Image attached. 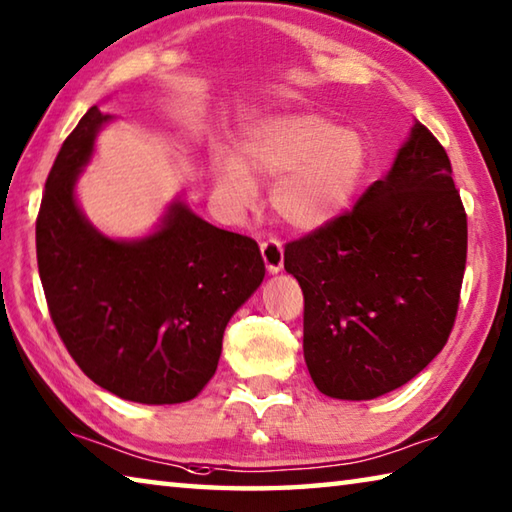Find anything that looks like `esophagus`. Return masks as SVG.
Returning <instances> with one entry per match:
<instances>
[{"label":"esophagus","instance_id":"1","mask_svg":"<svg viewBox=\"0 0 512 512\" xmlns=\"http://www.w3.org/2000/svg\"><path fill=\"white\" fill-rule=\"evenodd\" d=\"M259 250H262V257H264V264L268 268V273H280L284 268V246H282V241L271 237V239L262 241Z\"/></svg>","mask_w":512,"mask_h":512}]
</instances>
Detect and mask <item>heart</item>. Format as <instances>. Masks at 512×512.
I'll list each match as a JSON object with an SVG mask.
<instances>
[{"instance_id":"heart-1","label":"heart","mask_w":512,"mask_h":512,"mask_svg":"<svg viewBox=\"0 0 512 512\" xmlns=\"http://www.w3.org/2000/svg\"><path fill=\"white\" fill-rule=\"evenodd\" d=\"M217 192L232 208L255 199L253 176L275 179L273 210L284 224L315 230L345 212L367 172V147L351 129L318 114H286L248 129L235 154L210 161Z\"/></svg>"}]
</instances>
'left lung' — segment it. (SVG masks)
<instances>
[{
    "label": "left lung",
    "instance_id": "1",
    "mask_svg": "<svg viewBox=\"0 0 512 512\" xmlns=\"http://www.w3.org/2000/svg\"><path fill=\"white\" fill-rule=\"evenodd\" d=\"M468 253L452 165L414 123L385 179L349 212L284 248L304 293V360L315 387L371 401L405 385L450 338Z\"/></svg>",
    "mask_w": 512,
    "mask_h": 512
}]
</instances>
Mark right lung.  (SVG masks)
I'll use <instances>...</instances> for the list:
<instances>
[{
    "mask_svg": "<svg viewBox=\"0 0 512 512\" xmlns=\"http://www.w3.org/2000/svg\"><path fill=\"white\" fill-rule=\"evenodd\" d=\"M111 120L98 107L62 143L35 224L51 320L78 367L107 392L145 405L197 396L215 376L226 324L264 280L255 239L208 224L174 201L136 241L89 224L76 181Z\"/></svg>",
    "mask_w": 512,
    "mask_h": 512,
    "instance_id": "obj_1",
    "label": "right lung"
}]
</instances>
